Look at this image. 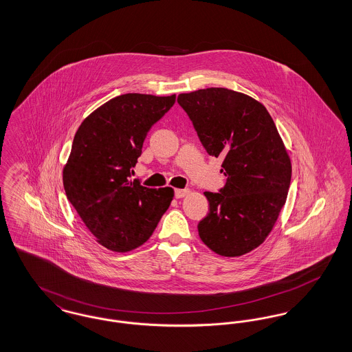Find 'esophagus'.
<instances>
[{"label":"esophagus","mask_w":352,"mask_h":352,"mask_svg":"<svg viewBox=\"0 0 352 352\" xmlns=\"http://www.w3.org/2000/svg\"><path fill=\"white\" fill-rule=\"evenodd\" d=\"M188 194H190V190H188V188H177V190H175V198H177V199L184 198V197L188 195Z\"/></svg>","instance_id":"obj_1"}]
</instances>
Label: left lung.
Returning a JSON list of instances; mask_svg holds the SVG:
<instances>
[{
    "label": "left lung",
    "mask_w": 352,
    "mask_h": 352,
    "mask_svg": "<svg viewBox=\"0 0 352 352\" xmlns=\"http://www.w3.org/2000/svg\"><path fill=\"white\" fill-rule=\"evenodd\" d=\"M201 142L221 157L220 192H204L210 212L198 224L201 241L224 257L261 245L287 198L292 162L273 118L260 101L227 88L178 95Z\"/></svg>",
    "instance_id": "obj_1"
}]
</instances>
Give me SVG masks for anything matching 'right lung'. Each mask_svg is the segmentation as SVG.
I'll return each mask as SVG.
<instances>
[{"label": "right lung", "instance_id": "add662e5", "mask_svg": "<svg viewBox=\"0 0 352 352\" xmlns=\"http://www.w3.org/2000/svg\"><path fill=\"white\" fill-rule=\"evenodd\" d=\"M174 102L175 95H120L84 118L74 137L65 191L109 251L125 253L146 243L174 198L171 187L148 188L131 179L146 134Z\"/></svg>", "mask_w": 352, "mask_h": 352}]
</instances>
